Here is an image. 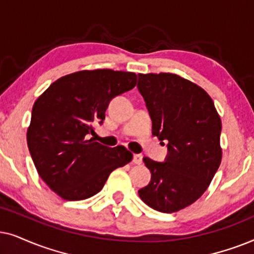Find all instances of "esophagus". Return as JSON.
Instances as JSON below:
<instances>
[{
  "instance_id": "1",
  "label": "esophagus",
  "mask_w": 254,
  "mask_h": 254,
  "mask_svg": "<svg viewBox=\"0 0 254 254\" xmlns=\"http://www.w3.org/2000/svg\"><path fill=\"white\" fill-rule=\"evenodd\" d=\"M132 161H133V164L140 165L141 161H143V155H141V154H133Z\"/></svg>"
}]
</instances>
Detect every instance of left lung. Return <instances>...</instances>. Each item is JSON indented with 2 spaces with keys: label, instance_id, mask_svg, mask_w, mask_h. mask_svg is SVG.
I'll return each instance as SVG.
<instances>
[{
  "label": "left lung",
  "instance_id": "obj_1",
  "mask_svg": "<svg viewBox=\"0 0 254 254\" xmlns=\"http://www.w3.org/2000/svg\"><path fill=\"white\" fill-rule=\"evenodd\" d=\"M137 87L152 133L168 143L165 161L143 159L151 181L138 194L148 207L171 214L194 203L210 185L222 160V122L207 92L175 74H138Z\"/></svg>",
  "mask_w": 254,
  "mask_h": 254
}]
</instances>
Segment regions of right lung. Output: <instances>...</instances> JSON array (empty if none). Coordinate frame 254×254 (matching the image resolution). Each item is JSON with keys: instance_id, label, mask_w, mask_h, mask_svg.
I'll return each instance as SVG.
<instances>
[{"instance_id": "obj_1", "label": "right lung", "mask_w": 254, "mask_h": 254, "mask_svg": "<svg viewBox=\"0 0 254 254\" xmlns=\"http://www.w3.org/2000/svg\"><path fill=\"white\" fill-rule=\"evenodd\" d=\"M137 75L113 69L80 70L60 77L33 104L26 140L43 181L67 201L103 188L111 172L132 160L124 146L89 138L115 96L136 86Z\"/></svg>"}]
</instances>
